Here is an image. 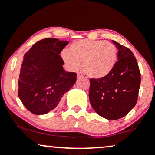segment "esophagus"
I'll return each mask as SVG.
<instances>
[{"label":"esophagus","instance_id":"obj_1","mask_svg":"<svg viewBox=\"0 0 155 155\" xmlns=\"http://www.w3.org/2000/svg\"><path fill=\"white\" fill-rule=\"evenodd\" d=\"M81 77H83V75H81L80 73H79V74H77V78L78 79H80V78H81Z\"/></svg>","mask_w":155,"mask_h":155}]
</instances>
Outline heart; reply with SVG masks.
Masks as SVG:
<instances>
[{
	"mask_svg": "<svg viewBox=\"0 0 155 155\" xmlns=\"http://www.w3.org/2000/svg\"><path fill=\"white\" fill-rule=\"evenodd\" d=\"M118 51L114 44L102 40L81 39L64 49L61 56L67 66L77 70L82 62L84 71L92 79H100L112 72L117 61Z\"/></svg>",
	"mask_w": 155,
	"mask_h": 155,
	"instance_id": "b5f03b06",
	"label": "heart"
}]
</instances>
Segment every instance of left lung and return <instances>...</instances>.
Listing matches in <instances>:
<instances>
[{
	"instance_id": "left-lung-1",
	"label": "left lung",
	"mask_w": 155,
	"mask_h": 155,
	"mask_svg": "<svg viewBox=\"0 0 155 155\" xmlns=\"http://www.w3.org/2000/svg\"><path fill=\"white\" fill-rule=\"evenodd\" d=\"M112 42L118 49V61L106 77L90 79L89 98L97 114L106 120H116L127 115L136 106L140 74L130 49L115 41Z\"/></svg>"
}]
</instances>
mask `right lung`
I'll use <instances>...</instances> for the list:
<instances>
[{
	"label": "right lung",
	"instance_id": "1",
	"mask_svg": "<svg viewBox=\"0 0 155 155\" xmlns=\"http://www.w3.org/2000/svg\"><path fill=\"white\" fill-rule=\"evenodd\" d=\"M68 44L55 38H44L25 54L18 80V96L31 113L42 115L51 111L76 83V74L64 70L60 56Z\"/></svg>",
	"mask_w": 155,
	"mask_h": 155
}]
</instances>
